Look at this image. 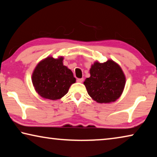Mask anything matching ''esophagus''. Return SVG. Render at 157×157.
Segmentation results:
<instances>
[{"mask_svg": "<svg viewBox=\"0 0 157 157\" xmlns=\"http://www.w3.org/2000/svg\"><path fill=\"white\" fill-rule=\"evenodd\" d=\"M83 80H84L83 78H78L77 79V81H78V82H79V83H81V82H83Z\"/></svg>", "mask_w": 157, "mask_h": 157, "instance_id": "esophagus-1", "label": "esophagus"}]
</instances>
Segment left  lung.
Segmentation results:
<instances>
[{"label": "left lung", "mask_w": 157, "mask_h": 157, "mask_svg": "<svg viewBox=\"0 0 157 157\" xmlns=\"http://www.w3.org/2000/svg\"><path fill=\"white\" fill-rule=\"evenodd\" d=\"M91 76L84 84L88 94L99 103H109L121 96L125 85V77L121 68L112 60L95 62L90 69Z\"/></svg>", "instance_id": "8db88e82"}]
</instances>
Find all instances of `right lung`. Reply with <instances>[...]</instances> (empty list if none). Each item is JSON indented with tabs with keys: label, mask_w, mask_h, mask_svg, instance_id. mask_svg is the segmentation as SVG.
<instances>
[{
	"label": "right lung",
	"mask_w": 157,
	"mask_h": 157,
	"mask_svg": "<svg viewBox=\"0 0 157 157\" xmlns=\"http://www.w3.org/2000/svg\"><path fill=\"white\" fill-rule=\"evenodd\" d=\"M63 57H48L39 62L32 77L36 91L42 98L58 100L67 94L75 78L70 69L63 64Z\"/></svg>",
	"instance_id": "right-lung-1"
}]
</instances>
